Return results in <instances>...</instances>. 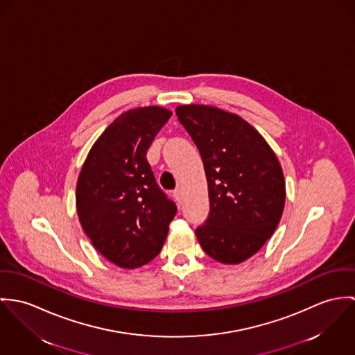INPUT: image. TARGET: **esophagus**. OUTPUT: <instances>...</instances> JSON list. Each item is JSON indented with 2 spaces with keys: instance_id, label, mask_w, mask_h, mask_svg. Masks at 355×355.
<instances>
[{
  "instance_id": "obj_1",
  "label": "esophagus",
  "mask_w": 355,
  "mask_h": 355,
  "mask_svg": "<svg viewBox=\"0 0 355 355\" xmlns=\"http://www.w3.org/2000/svg\"><path fill=\"white\" fill-rule=\"evenodd\" d=\"M173 196L177 200L178 204H181V201H182V192H181V189H175V191L173 192Z\"/></svg>"
}]
</instances>
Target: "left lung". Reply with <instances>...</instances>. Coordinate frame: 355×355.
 I'll return each instance as SVG.
<instances>
[{
	"label": "left lung",
	"mask_w": 355,
	"mask_h": 355,
	"mask_svg": "<svg viewBox=\"0 0 355 355\" xmlns=\"http://www.w3.org/2000/svg\"><path fill=\"white\" fill-rule=\"evenodd\" d=\"M175 113L198 148L208 184L209 215L197 239L214 260L239 264L279 225L286 201L282 166L266 139L236 114L207 105H181Z\"/></svg>",
	"instance_id": "1"
}]
</instances>
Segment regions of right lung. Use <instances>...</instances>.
Segmentation results:
<instances>
[{
  "label": "right lung",
  "instance_id": "right-lung-1",
  "mask_svg": "<svg viewBox=\"0 0 355 355\" xmlns=\"http://www.w3.org/2000/svg\"><path fill=\"white\" fill-rule=\"evenodd\" d=\"M171 114L160 106L122 113L94 143L80 170V225L94 248L125 270L158 256L177 212L147 162L151 143Z\"/></svg>",
  "mask_w": 355,
  "mask_h": 355
}]
</instances>
